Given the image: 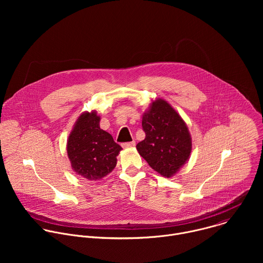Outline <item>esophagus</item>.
Masks as SVG:
<instances>
[{"label": "esophagus", "instance_id": "34e87169", "mask_svg": "<svg viewBox=\"0 0 263 263\" xmlns=\"http://www.w3.org/2000/svg\"><path fill=\"white\" fill-rule=\"evenodd\" d=\"M123 147H133L135 146V141H130V142H124L122 143Z\"/></svg>", "mask_w": 263, "mask_h": 263}]
</instances>
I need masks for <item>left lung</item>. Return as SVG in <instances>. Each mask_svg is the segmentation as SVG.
<instances>
[{
    "label": "left lung",
    "mask_w": 263,
    "mask_h": 263,
    "mask_svg": "<svg viewBox=\"0 0 263 263\" xmlns=\"http://www.w3.org/2000/svg\"><path fill=\"white\" fill-rule=\"evenodd\" d=\"M141 124L145 138L136 145L139 155L161 176H175L192 153L185 122L171 104L157 99L144 111Z\"/></svg>",
    "instance_id": "left-lung-1"
}]
</instances>
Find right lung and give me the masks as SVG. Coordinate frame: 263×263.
Wrapping results in <instances>:
<instances>
[{"label": "right lung", "mask_w": 263, "mask_h": 263, "mask_svg": "<svg viewBox=\"0 0 263 263\" xmlns=\"http://www.w3.org/2000/svg\"><path fill=\"white\" fill-rule=\"evenodd\" d=\"M97 111H84L69 133L66 152L72 171L90 181H97L112 172L122 146L100 128Z\"/></svg>", "instance_id": "obj_1"}]
</instances>
